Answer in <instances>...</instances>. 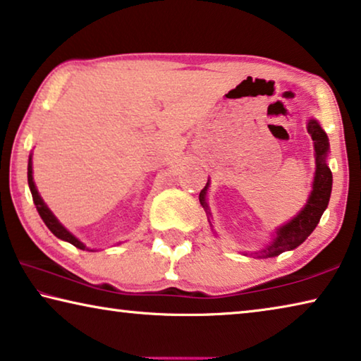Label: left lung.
<instances>
[{
	"instance_id": "1",
	"label": "left lung",
	"mask_w": 361,
	"mask_h": 361,
	"mask_svg": "<svg viewBox=\"0 0 361 361\" xmlns=\"http://www.w3.org/2000/svg\"><path fill=\"white\" fill-rule=\"evenodd\" d=\"M307 131L313 140V149H314V175L312 181V191L308 194V199L304 207H302L297 215H294L289 221H286L284 225L276 228V231L273 233L271 241L268 243L265 247L254 252L255 257L259 259H268V257H276L279 254L286 252V250H293L305 241L310 236L312 231L317 228L322 219L323 212L326 210L329 204L331 190H333V173L328 165V156H329V140L328 135L324 133L322 125L318 123V120L313 117L307 120ZM210 188V180L207 185L204 186V190L199 194V202L207 212V219L210 221V209L207 204V191ZM245 255V254H244ZM252 255V254H250Z\"/></svg>"
}]
</instances>
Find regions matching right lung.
I'll list each match as a JSON object with an SVG mask.
<instances>
[{
	"mask_svg": "<svg viewBox=\"0 0 361 361\" xmlns=\"http://www.w3.org/2000/svg\"><path fill=\"white\" fill-rule=\"evenodd\" d=\"M27 180H28V188H30V192H32V197H33V204H35V207L38 210L39 216H42V220L44 221V225L49 228V231L54 234L56 238L62 239V241L66 243H71L72 245H75V247L82 249V250H91V252H94L96 249H91L87 247L80 239L75 236V234L71 233L67 230V228L62 225V223L57 220V216L51 212V209L47 205V202L43 201V197L39 196V192L37 190V185L35 181H33V164H32V154L28 156V165H27ZM122 244V243H118Z\"/></svg>",
	"mask_w": 361,
	"mask_h": 361,
	"instance_id": "right-lung-1",
	"label": "right lung"
}]
</instances>
